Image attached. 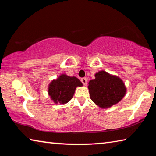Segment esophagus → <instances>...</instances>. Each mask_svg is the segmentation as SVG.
Returning a JSON list of instances; mask_svg holds the SVG:
<instances>
[{
    "label": "esophagus",
    "mask_w": 156,
    "mask_h": 156,
    "mask_svg": "<svg viewBox=\"0 0 156 156\" xmlns=\"http://www.w3.org/2000/svg\"><path fill=\"white\" fill-rule=\"evenodd\" d=\"M80 80L82 83H83V84H84V85H87V79L86 78H82L80 79Z\"/></svg>",
    "instance_id": "esophagus-1"
}]
</instances>
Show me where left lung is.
Masks as SVG:
<instances>
[{
  "instance_id": "1",
  "label": "left lung",
  "mask_w": 156,
  "mask_h": 156,
  "mask_svg": "<svg viewBox=\"0 0 156 156\" xmlns=\"http://www.w3.org/2000/svg\"><path fill=\"white\" fill-rule=\"evenodd\" d=\"M96 78L89 83V91L92 101L101 108H109L117 104L125 96L126 89L120 78L100 71Z\"/></svg>"
}]
</instances>
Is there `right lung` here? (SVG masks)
I'll use <instances>...</instances> for the list:
<instances>
[{"mask_svg": "<svg viewBox=\"0 0 156 156\" xmlns=\"http://www.w3.org/2000/svg\"><path fill=\"white\" fill-rule=\"evenodd\" d=\"M83 86L79 79L62 74L49 84L48 94L55 103L65 104L72 98L77 87Z\"/></svg>", "mask_w": 156, "mask_h": 156, "instance_id": "1", "label": "right lung"}]
</instances>
